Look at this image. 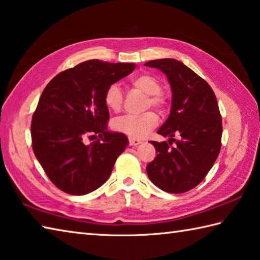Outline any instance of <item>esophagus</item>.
I'll use <instances>...</instances> for the list:
<instances>
[{
    "instance_id": "34e87169",
    "label": "esophagus",
    "mask_w": 260,
    "mask_h": 260,
    "mask_svg": "<svg viewBox=\"0 0 260 260\" xmlns=\"http://www.w3.org/2000/svg\"><path fill=\"white\" fill-rule=\"evenodd\" d=\"M142 143V142L140 140H136V139H133V137H129V145L131 146H137L140 145Z\"/></svg>"
}]
</instances>
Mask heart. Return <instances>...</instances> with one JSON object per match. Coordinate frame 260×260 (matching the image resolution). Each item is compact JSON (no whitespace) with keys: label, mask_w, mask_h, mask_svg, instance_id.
Returning <instances> with one entry per match:
<instances>
[{"label":"heart","mask_w":260,"mask_h":260,"mask_svg":"<svg viewBox=\"0 0 260 260\" xmlns=\"http://www.w3.org/2000/svg\"><path fill=\"white\" fill-rule=\"evenodd\" d=\"M134 88L142 92L149 94L147 105H152L157 108H164L167 100L160 92L161 84L154 76L150 74L137 75L132 80ZM105 104L110 110L118 111L123 105V92L118 84H111L105 92ZM159 118L153 111H146L142 114H126L114 119L113 128L119 133L128 135L133 139H142L151 129L157 125Z\"/></svg>","instance_id":"b5f03b06"}]
</instances>
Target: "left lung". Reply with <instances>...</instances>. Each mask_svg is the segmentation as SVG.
Listing matches in <instances>:
<instances>
[{"label":"left lung","instance_id":"left-lung-1","mask_svg":"<svg viewBox=\"0 0 260 260\" xmlns=\"http://www.w3.org/2000/svg\"><path fill=\"white\" fill-rule=\"evenodd\" d=\"M145 66L166 74L172 93L170 115L157 131L169 141H151L157 154L146 172L160 189L181 194L204 179L220 153L222 119L217 100L206 81L180 60L154 59ZM177 134L181 139L170 147Z\"/></svg>","mask_w":260,"mask_h":260}]
</instances>
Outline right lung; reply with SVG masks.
<instances>
[{
	"instance_id": "add662e5",
	"label": "right lung",
	"mask_w": 260,
	"mask_h": 260,
	"mask_svg": "<svg viewBox=\"0 0 260 260\" xmlns=\"http://www.w3.org/2000/svg\"><path fill=\"white\" fill-rule=\"evenodd\" d=\"M134 69V63L90 59L60 72L46 85L32 115V150L60 190L85 195L108 180L128 139L107 129L105 92ZM96 135L98 140L84 143L85 137Z\"/></svg>"
}]
</instances>
